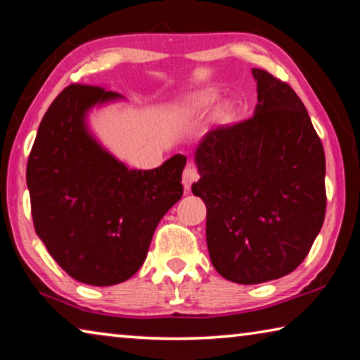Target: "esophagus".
Masks as SVG:
<instances>
[{
    "instance_id": "1",
    "label": "esophagus",
    "mask_w": 360,
    "mask_h": 360,
    "mask_svg": "<svg viewBox=\"0 0 360 360\" xmlns=\"http://www.w3.org/2000/svg\"><path fill=\"white\" fill-rule=\"evenodd\" d=\"M198 179V173H197V168L194 165H187L184 168V173H182V184H184V189L189 191L192 182H195Z\"/></svg>"
}]
</instances>
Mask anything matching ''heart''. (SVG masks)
Instances as JSON below:
<instances>
[{"label":"heart","mask_w":360,"mask_h":360,"mask_svg":"<svg viewBox=\"0 0 360 360\" xmlns=\"http://www.w3.org/2000/svg\"><path fill=\"white\" fill-rule=\"evenodd\" d=\"M218 100L217 95H203V96H197L195 100H192L189 106H187V110L189 112H203L207 111L210 106H213L214 101ZM233 115V105L231 103H224L218 108V116L221 117V120H228V117H231Z\"/></svg>","instance_id":"b5f03b06"}]
</instances>
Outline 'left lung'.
Returning <instances> with one entry per match:
<instances>
[{
  "label": "left lung",
  "instance_id": "obj_1",
  "mask_svg": "<svg viewBox=\"0 0 360 360\" xmlns=\"http://www.w3.org/2000/svg\"><path fill=\"white\" fill-rule=\"evenodd\" d=\"M254 116L208 131L192 194L207 207V248L239 284L278 280L307 257L325 219V152L296 92L262 69Z\"/></svg>",
  "mask_w": 360,
  "mask_h": 360
}]
</instances>
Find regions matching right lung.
Listing matches in <instances>:
<instances>
[{
    "label": "right lung",
    "mask_w": 360,
    "mask_h": 360,
    "mask_svg": "<svg viewBox=\"0 0 360 360\" xmlns=\"http://www.w3.org/2000/svg\"><path fill=\"white\" fill-rule=\"evenodd\" d=\"M122 100L100 85H69L43 116L27 163L37 236L69 276L90 286L136 275L160 219L182 197L184 155L131 169L95 137L90 111Z\"/></svg>",
    "instance_id": "right-lung-1"
}]
</instances>
